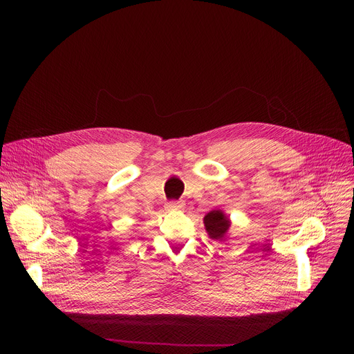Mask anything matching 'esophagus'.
Masks as SVG:
<instances>
[{"instance_id":"obj_1","label":"esophagus","mask_w":354,"mask_h":354,"mask_svg":"<svg viewBox=\"0 0 354 354\" xmlns=\"http://www.w3.org/2000/svg\"><path fill=\"white\" fill-rule=\"evenodd\" d=\"M183 201H171L166 203V208L171 209V211H179V209H183Z\"/></svg>"}]
</instances>
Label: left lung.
I'll use <instances>...</instances> for the list:
<instances>
[{
    "mask_svg": "<svg viewBox=\"0 0 354 354\" xmlns=\"http://www.w3.org/2000/svg\"><path fill=\"white\" fill-rule=\"evenodd\" d=\"M203 224H205V230L212 239L222 241L231 227V221L221 209H215L205 215Z\"/></svg>",
    "mask_w": 354,
    "mask_h": 354,
    "instance_id": "8db88e82",
    "label": "left lung"
}]
</instances>
